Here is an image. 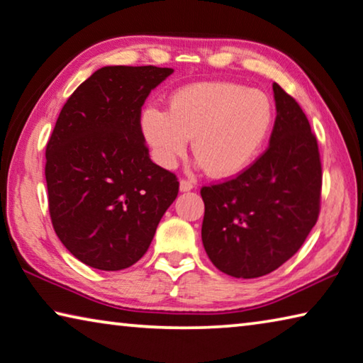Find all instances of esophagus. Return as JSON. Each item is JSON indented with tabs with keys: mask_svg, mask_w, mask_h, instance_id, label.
<instances>
[{
	"mask_svg": "<svg viewBox=\"0 0 363 363\" xmlns=\"http://www.w3.org/2000/svg\"><path fill=\"white\" fill-rule=\"evenodd\" d=\"M179 187H181L182 192H189V191H192V189H194V182L189 181V179H181Z\"/></svg>",
	"mask_w": 363,
	"mask_h": 363,
	"instance_id": "1",
	"label": "esophagus"
}]
</instances>
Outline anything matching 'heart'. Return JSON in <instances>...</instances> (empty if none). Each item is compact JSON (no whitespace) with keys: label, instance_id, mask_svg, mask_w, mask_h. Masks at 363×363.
I'll list each match as a JSON object with an SVG mask.
<instances>
[{"label":"heart","instance_id":"1","mask_svg":"<svg viewBox=\"0 0 363 363\" xmlns=\"http://www.w3.org/2000/svg\"><path fill=\"white\" fill-rule=\"evenodd\" d=\"M273 124L272 101L263 91L231 82H200L177 90L169 111L143 109L140 125L153 157L172 168L187 150L215 177L245 169L260 152Z\"/></svg>","mask_w":363,"mask_h":363}]
</instances>
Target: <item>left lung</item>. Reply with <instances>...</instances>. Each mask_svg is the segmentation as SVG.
I'll list each match as a JSON object with an SVG mask.
<instances>
[{"label":"left lung","mask_w":363,"mask_h":363,"mask_svg":"<svg viewBox=\"0 0 363 363\" xmlns=\"http://www.w3.org/2000/svg\"><path fill=\"white\" fill-rule=\"evenodd\" d=\"M273 91L278 114L267 150L235 177L200 189L206 255L234 278L279 268L306 242L320 215L318 142L298 103L278 84Z\"/></svg>","instance_id":"1"}]
</instances>
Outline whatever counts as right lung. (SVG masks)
<instances>
[{
	"label": "right lung",
	"instance_id": "obj_1",
	"mask_svg": "<svg viewBox=\"0 0 363 363\" xmlns=\"http://www.w3.org/2000/svg\"><path fill=\"white\" fill-rule=\"evenodd\" d=\"M174 72L106 66L74 90L47 143L51 224L62 245L91 268L139 262L179 192L174 172L155 164L140 114L150 91Z\"/></svg>",
	"mask_w": 363,
	"mask_h": 363
}]
</instances>
